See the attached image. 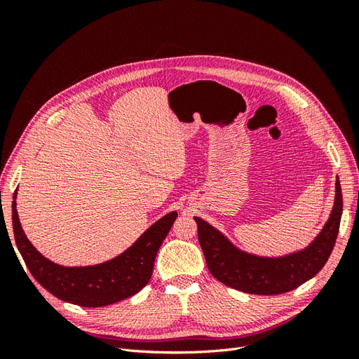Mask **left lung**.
Here are the masks:
<instances>
[{
	"instance_id": "left-lung-1",
	"label": "left lung",
	"mask_w": 359,
	"mask_h": 359,
	"mask_svg": "<svg viewBox=\"0 0 359 359\" xmlns=\"http://www.w3.org/2000/svg\"><path fill=\"white\" fill-rule=\"evenodd\" d=\"M343 196L335 181V201L328 222L314 241L299 252L281 257H262L236 248L210 223L194 217L199 244L210 273L223 285L255 295H278L313 278L327 264L340 229Z\"/></svg>"
}]
</instances>
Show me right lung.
Here are the masks:
<instances>
[{
  "label": "right lung",
  "mask_w": 359,
  "mask_h": 359,
  "mask_svg": "<svg viewBox=\"0 0 359 359\" xmlns=\"http://www.w3.org/2000/svg\"><path fill=\"white\" fill-rule=\"evenodd\" d=\"M16 191L12 203L15 241L27 268L53 297L81 307H103L135 295L153 276L154 260L161 243L178 217L172 211L137 238L124 253L91 266H62L50 262L25 236L16 210Z\"/></svg>",
  "instance_id": "obj_1"
}]
</instances>
